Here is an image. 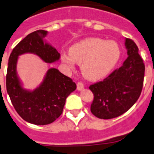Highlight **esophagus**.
I'll return each instance as SVG.
<instances>
[{"label":"esophagus","mask_w":154,"mask_h":154,"mask_svg":"<svg viewBox=\"0 0 154 154\" xmlns=\"http://www.w3.org/2000/svg\"><path fill=\"white\" fill-rule=\"evenodd\" d=\"M77 90L81 91V90H82L85 86H84V84H83L82 82H77Z\"/></svg>","instance_id":"esophagus-1"}]
</instances>
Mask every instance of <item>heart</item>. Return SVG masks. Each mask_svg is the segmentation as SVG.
I'll use <instances>...</instances> for the list:
<instances>
[{
  "mask_svg": "<svg viewBox=\"0 0 154 154\" xmlns=\"http://www.w3.org/2000/svg\"><path fill=\"white\" fill-rule=\"evenodd\" d=\"M69 54L63 53L61 60L67 67L72 68L74 61L81 64V73L90 80L106 76L120 58L119 46L114 41L99 38H88L69 48Z\"/></svg>",
  "mask_w": 154,
  "mask_h": 154,
  "instance_id": "b5f03b06",
  "label": "heart"
}]
</instances>
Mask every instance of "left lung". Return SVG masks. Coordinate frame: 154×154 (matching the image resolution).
Listing matches in <instances>:
<instances>
[{"label": "left lung", "instance_id": "1", "mask_svg": "<svg viewBox=\"0 0 154 154\" xmlns=\"http://www.w3.org/2000/svg\"><path fill=\"white\" fill-rule=\"evenodd\" d=\"M125 44L129 57L122 66L89 87L94 94L91 112L99 119L121 116L134 105L141 94L145 65L134 41L127 38Z\"/></svg>", "mask_w": 154, "mask_h": 154}]
</instances>
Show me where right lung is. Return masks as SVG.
I'll use <instances>...</instances> for the list:
<instances>
[{
	"label": "right lung",
	"mask_w": 154,
	"mask_h": 154,
	"mask_svg": "<svg viewBox=\"0 0 154 154\" xmlns=\"http://www.w3.org/2000/svg\"><path fill=\"white\" fill-rule=\"evenodd\" d=\"M46 34L45 30L35 31L16 45L9 57L6 75L7 91L16 112L25 121L38 125L50 124L58 119L66 97L77 88L70 77L55 68L48 70L42 85L33 91L21 88L16 73L19 55L35 53L49 63L60 59L57 49L43 42Z\"/></svg>",
	"instance_id": "add662e5"
}]
</instances>
